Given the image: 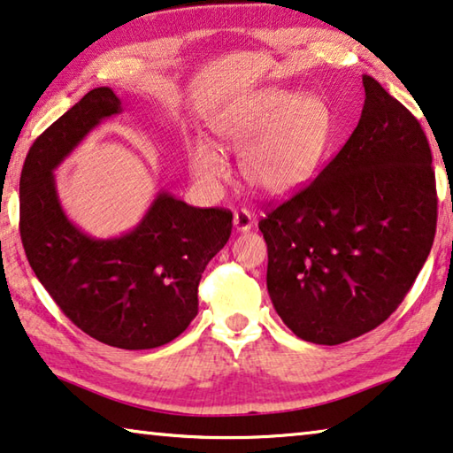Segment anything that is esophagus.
Listing matches in <instances>:
<instances>
[{
  "mask_svg": "<svg viewBox=\"0 0 453 453\" xmlns=\"http://www.w3.org/2000/svg\"><path fill=\"white\" fill-rule=\"evenodd\" d=\"M254 224H256L254 215L248 210H240L234 213V227L238 229V232H250V229L254 227Z\"/></svg>",
  "mask_w": 453,
  "mask_h": 453,
  "instance_id": "34e87169",
  "label": "esophagus"
}]
</instances>
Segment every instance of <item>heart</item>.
<instances>
[{
  "mask_svg": "<svg viewBox=\"0 0 453 453\" xmlns=\"http://www.w3.org/2000/svg\"><path fill=\"white\" fill-rule=\"evenodd\" d=\"M213 133L221 145L240 155L242 177L268 197H282L311 181L334 139V117L319 95L262 88L215 114ZM189 167L201 183L213 185L227 175L224 150L197 141Z\"/></svg>",
  "mask_w": 453,
  "mask_h": 453,
  "instance_id": "heart-1",
  "label": "heart"
}]
</instances>
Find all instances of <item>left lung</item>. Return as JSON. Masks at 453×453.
Listing matches in <instances>:
<instances>
[{"instance_id": "1", "label": "left lung", "mask_w": 453, "mask_h": 453, "mask_svg": "<svg viewBox=\"0 0 453 453\" xmlns=\"http://www.w3.org/2000/svg\"><path fill=\"white\" fill-rule=\"evenodd\" d=\"M358 125L314 181L260 221L268 294L294 334L341 344L377 328L411 288L437 221L418 119L365 74Z\"/></svg>"}]
</instances>
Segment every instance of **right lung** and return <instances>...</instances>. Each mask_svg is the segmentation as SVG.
<instances>
[{
    "mask_svg": "<svg viewBox=\"0 0 453 453\" xmlns=\"http://www.w3.org/2000/svg\"><path fill=\"white\" fill-rule=\"evenodd\" d=\"M120 112V98L100 86L35 139L19 179V234L34 274L78 328L111 347L142 350L177 339L196 319L201 274L229 240L232 211L159 191L117 238H92L72 224L54 171Z\"/></svg>",
    "mask_w": 453,
    "mask_h": 453,
    "instance_id": "1",
    "label": "right lung"
}]
</instances>
